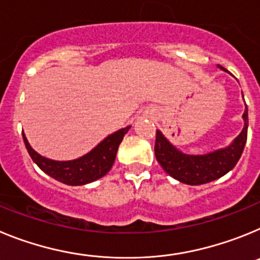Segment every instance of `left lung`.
<instances>
[{"label": "left lung", "mask_w": 260, "mask_h": 260, "mask_svg": "<svg viewBox=\"0 0 260 260\" xmlns=\"http://www.w3.org/2000/svg\"><path fill=\"white\" fill-rule=\"evenodd\" d=\"M224 71V68L220 66ZM243 128L228 147L206 155H186L177 150L160 130H156L155 156L169 176L186 185H202L215 181L232 171L240 160L247 141V107L243 112Z\"/></svg>", "instance_id": "8db88e82"}]
</instances>
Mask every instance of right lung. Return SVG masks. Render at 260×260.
Masks as SVG:
<instances>
[{
    "instance_id": "add662e5",
    "label": "right lung",
    "mask_w": 260,
    "mask_h": 260,
    "mask_svg": "<svg viewBox=\"0 0 260 260\" xmlns=\"http://www.w3.org/2000/svg\"><path fill=\"white\" fill-rule=\"evenodd\" d=\"M128 128L130 126L108 135L104 141L100 142L88 153L75 160H69V161H57V160H50V158L39 155L29 146L24 133H23V141L34 162L44 173L66 185L80 186L102 178L110 171V168L116 160L119 143L122 142Z\"/></svg>"
}]
</instances>
